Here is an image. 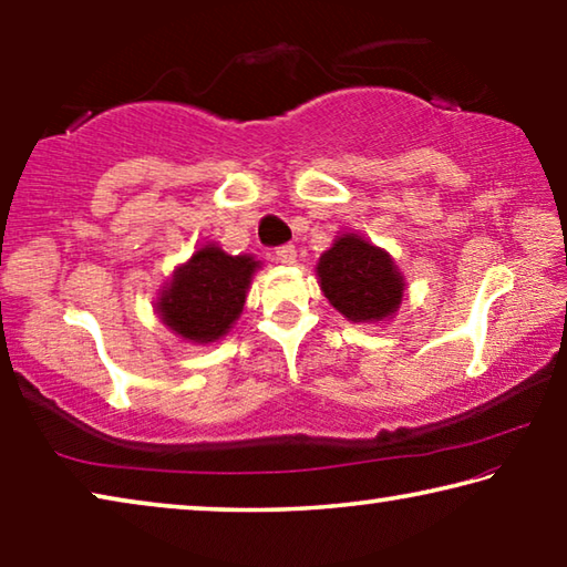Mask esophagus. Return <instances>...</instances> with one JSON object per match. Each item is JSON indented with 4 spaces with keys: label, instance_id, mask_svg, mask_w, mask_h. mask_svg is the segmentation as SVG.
Instances as JSON below:
<instances>
[{
    "label": "esophagus",
    "instance_id": "1",
    "mask_svg": "<svg viewBox=\"0 0 567 567\" xmlns=\"http://www.w3.org/2000/svg\"><path fill=\"white\" fill-rule=\"evenodd\" d=\"M275 255H277V262H282V265H295L297 262V249L292 245L277 247Z\"/></svg>",
    "mask_w": 567,
    "mask_h": 567
}]
</instances>
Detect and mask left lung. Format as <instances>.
Listing matches in <instances>:
<instances>
[{"label":"left lung","mask_w":567,"mask_h":567,"mask_svg":"<svg viewBox=\"0 0 567 567\" xmlns=\"http://www.w3.org/2000/svg\"><path fill=\"white\" fill-rule=\"evenodd\" d=\"M315 272L322 295L350 322H390L405 300V277L392 255L360 233L334 237Z\"/></svg>","instance_id":"left-lung-1"}]
</instances>
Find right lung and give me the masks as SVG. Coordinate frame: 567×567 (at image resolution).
<instances>
[{"instance_id": "add662e5", "label": "right lung", "mask_w": 567, "mask_h": 567, "mask_svg": "<svg viewBox=\"0 0 567 567\" xmlns=\"http://www.w3.org/2000/svg\"><path fill=\"white\" fill-rule=\"evenodd\" d=\"M260 267L255 255H227L217 243L199 245L157 292L159 322L192 344L223 340L243 315L249 282Z\"/></svg>"}]
</instances>
